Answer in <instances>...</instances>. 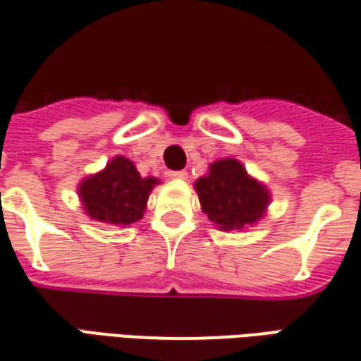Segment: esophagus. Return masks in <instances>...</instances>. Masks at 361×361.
Listing matches in <instances>:
<instances>
[{
    "label": "esophagus",
    "mask_w": 361,
    "mask_h": 361,
    "mask_svg": "<svg viewBox=\"0 0 361 361\" xmlns=\"http://www.w3.org/2000/svg\"><path fill=\"white\" fill-rule=\"evenodd\" d=\"M170 178H172V180H187V172L185 170H174V172H170Z\"/></svg>",
    "instance_id": "esophagus-1"
}]
</instances>
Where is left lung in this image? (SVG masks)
Here are the masks:
<instances>
[{"label":"left lung","mask_w":361,"mask_h":361,"mask_svg":"<svg viewBox=\"0 0 361 361\" xmlns=\"http://www.w3.org/2000/svg\"><path fill=\"white\" fill-rule=\"evenodd\" d=\"M200 208L219 231H243L262 219L271 202L268 187L252 178L238 159H217L195 181Z\"/></svg>","instance_id":"8db88e82"}]
</instances>
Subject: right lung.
<instances>
[{"label":"right lung","instance_id":"right-lung-1","mask_svg":"<svg viewBox=\"0 0 361 361\" xmlns=\"http://www.w3.org/2000/svg\"><path fill=\"white\" fill-rule=\"evenodd\" d=\"M159 183L153 176L142 178L130 159L116 155L103 170L86 176L76 191L90 219L125 228L142 219L149 192Z\"/></svg>","mask_w":361,"mask_h":361}]
</instances>
